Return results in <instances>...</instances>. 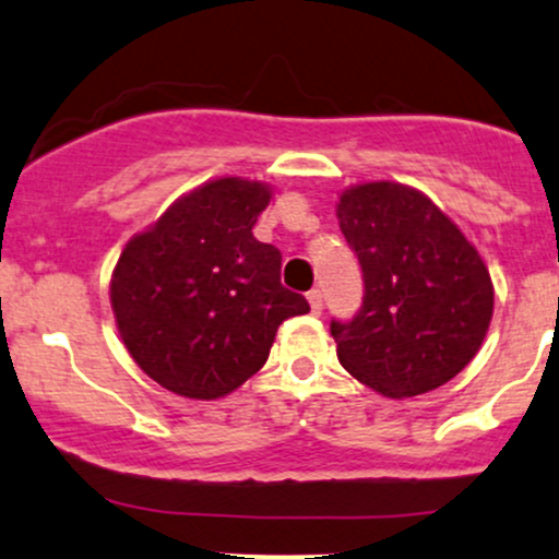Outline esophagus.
<instances>
[{"label":"esophagus","instance_id":"esophagus-1","mask_svg":"<svg viewBox=\"0 0 559 559\" xmlns=\"http://www.w3.org/2000/svg\"><path fill=\"white\" fill-rule=\"evenodd\" d=\"M307 299H310V307L316 316H320V310H323V292L320 288H312L310 294H307Z\"/></svg>","mask_w":559,"mask_h":559}]
</instances>
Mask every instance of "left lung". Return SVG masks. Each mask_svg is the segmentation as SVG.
<instances>
[{"label": "left lung", "mask_w": 559, "mask_h": 559, "mask_svg": "<svg viewBox=\"0 0 559 559\" xmlns=\"http://www.w3.org/2000/svg\"><path fill=\"white\" fill-rule=\"evenodd\" d=\"M338 226L365 286L360 310L331 320L338 362L394 400L444 386L489 331L493 288L484 260L431 199L402 183L344 191Z\"/></svg>", "instance_id": "1"}]
</instances>
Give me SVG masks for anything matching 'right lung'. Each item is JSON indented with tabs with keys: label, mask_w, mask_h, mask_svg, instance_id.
<instances>
[{
	"label": "right lung",
	"mask_w": 559,
	"mask_h": 559,
	"mask_svg": "<svg viewBox=\"0 0 559 559\" xmlns=\"http://www.w3.org/2000/svg\"><path fill=\"white\" fill-rule=\"evenodd\" d=\"M262 183L217 178L126 243L110 299L126 349L159 386L217 400L265 365L284 320L310 312L281 284V252L252 236Z\"/></svg>",
	"instance_id": "1"
}]
</instances>
